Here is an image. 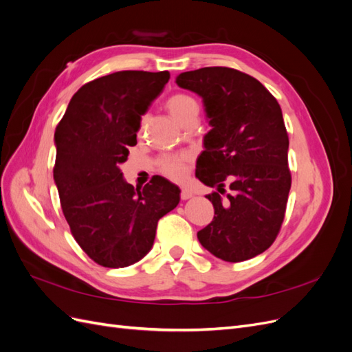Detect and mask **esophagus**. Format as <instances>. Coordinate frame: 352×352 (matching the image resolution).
I'll return each instance as SVG.
<instances>
[{"instance_id": "1", "label": "esophagus", "mask_w": 352, "mask_h": 352, "mask_svg": "<svg viewBox=\"0 0 352 352\" xmlns=\"http://www.w3.org/2000/svg\"><path fill=\"white\" fill-rule=\"evenodd\" d=\"M192 190L190 189H188V188H182V190H180V198L182 199H189V198H192Z\"/></svg>"}]
</instances>
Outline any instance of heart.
Returning <instances> with one entry per match:
<instances>
[{
	"mask_svg": "<svg viewBox=\"0 0 352 352\" xmlns=\"http://www.w3.org/2000/svg\"><path fill=\"white\" fill-rule=\"evenodd\" d=\"M166 109L168 110L170 114H172V117L176 122L182 124L188 117L198 116L199 105L194 97H190L188 94L179 92L167 98ZM145 122H146V117L142 116L140 131L144 129ZM188 162H189V157L185 154L164 155L162 160H160L158 167H160V172H162L164 176H167L168 179L182 180L186 176Z\"/></svg>",
	"mask_w": 352,
	"mask_h": 352,
	"instance_id": "obj_1",
	"label": "heart"
}]
</instances>
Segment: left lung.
Returning <instances> with one entry per match:
<instances>
[{
  "label": "left lung",
  "mask_w": 352,
  "mask_h": 352,
  "mask_svg": "<svg viewBox=\"0 0 352 352\" xmlns=\"http://www.w3.org/2000/svg\"><path fill=\"white\" fill-rule=\"evenodd\" d=\"M176 83L202 97L212 126L195 175L217 188L206 195L214 217L197 236L217 258L250 260L278 238L291 189L289 138L280 105L263 83L230 67L180 73ZM226 182L231 192L223 199Z\"/></svg>",
  "instance_id": "8db88e82"
}]
</instances>
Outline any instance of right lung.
<instances>
[{"instance_id":"right-lung-1","label":"right lung","mask_w":352,"mask_h":352,"mask_svg":"<svg viewBox=\"0 0 352 352\" xmlns=\"http://www.w3.org/2000/svg\"><path fill=\"white\" fill-rule=\"evenodd\" d=\"M170 73L123 70L85 83L56 127L54 180L73 238L102 267L120 269L151 250L157 223L180 189L154 176L142 189L126 184L120 164L136 145L141 116Z\"/></svg>"}]
</instances>
